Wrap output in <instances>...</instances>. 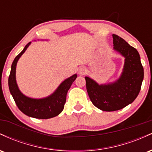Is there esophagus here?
Wrapping results in <instances>:
<instances>
[{"instance_id":"esophagus-1","label":"esophagus","mask_w":152,"mask_h":152,"mask_svg":"<svg viewBox=\"0 0 152 152\" xmlns=\"http://www.w3.org/2000/svg\"><path fill=\"white\" fill-rule=\"evenodd\" d=\"M86 69L84 67H79L78 69V73L80 75H84L86 74Z\"/></svg>"}]
</instances>
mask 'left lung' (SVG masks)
Masks as SVG:
<instances>
[{"instance_id":"1","label":"left lung","mask_w":152,"mask_h":152,"mask_svg":"<svg viewBox=\"0 0 152 152\" xmlns=\"http://www.w3.org/2000/svg\"><path fill=\"white\" fill-rule=\"evenodd\" d=\"M113 49L124 58L123 70L114 82L99 83L86 76V90L93 104L104 111L121 109L135 100L144 79L139 52L123 38L113 34Z\"/></svg>"}]
</instances>
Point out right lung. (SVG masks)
Returning a JSON list of instances; mask_svg holds the SVG:
<instances>
[{
  "label": "right lung",
  "mask_w": 152,
  "mask_h": 152,
  "mask_svg": "<svg viewBox=\"0 0 152 152\" xmlns=\"http://www.w3.org/2000/svg\"><path fill=\"white\" fill-rule=\"evenodd\" d=\"M29 42L23 50L15 57L11 65V69L8 78V86L12 96L20 111L30 117L47 119L58 116L62 112L66 103V94L77 74H74L61 83L53 93L41 99H34L24 95L19 89L16 81V65L19 58L25 53L31 45Z\"/></svg>",
  "instance_id": "add662e5"
}]
</instances>
